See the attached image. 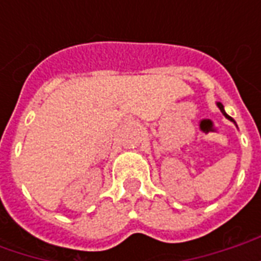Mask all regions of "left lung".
<instances>
[{
	"instance_id": "obj_1",
	"label": "left lung",
	"mask_w": 261,
	"mask_h": 261,
	"mask_svg": "<svg viewBox=\"0 0 261 261\" xmlns=\"http://www.w3.org/2000/svg\"><path fill=\"white\" fill-rule=\"evenodd\" d=\"M217 106H218V109H219V110H221V113L224 114V116H225V117H226V119L229 120V121H232V123H233V124L236 125V121H235V120L232 119L230 116H228V114H226V112H225L224 105H222V103H221V102H217ZM236 128H238V125H236Z\"/></svg>"
}]
</instances>
